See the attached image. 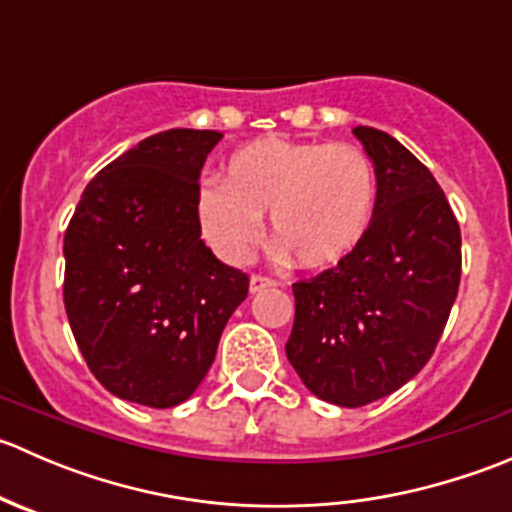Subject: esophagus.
<instances>
[{
	"instance_id": "obj_1",
	"label": "esophagus",
	"mask_w": 512,
	"mask_h": 512,
	"mask_svg": "<svg viewBox=\"0 0 512 512\" xmlns=\"http://www.w3.org/2000/svg\"><path fill=\"white\" fill-rule=\"evenodd\" d=\"M277 282L272 280V277H265V275H252L250 277V292L255 294V292H262V289H267V287H275Z\"/></svg>"
}]
</instances>
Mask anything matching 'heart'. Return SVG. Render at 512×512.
<instances>
[{"label": "heart", "mask_w": 512, "mask_h": 512, "mask_svg": "<svg viewBox=\"0 0 512 512\" xmlns=\"http://www.w3.org/2000/svg\"><path fill=\"white\" fill-rule=\"evenodd\" d=\"M376 200L379 178L361 148L260 138L227 158L223 183L200 188L198 223L213 250L240 265L270 213L287 255L304 270H327L359 250Z\"/></svg>", "instance_id": "obj_1"}]
</instances>
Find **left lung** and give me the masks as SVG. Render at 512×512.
<instances>
[{
  "label": "left lung",
  "mask_w": 512,
  "mask_h": 512,
  "mask_svg": "<svg viewBox=\"0 0 512 512\" xmlns=\"http://www.w3.org/2000/svg\"><path fill=\"white\" fill-rule=\"evenodd\" d=\"M379 178L359 250L294 292L287 359L329 404L366 406L426 366L461 282V227L431 170L389 133L356 126Z\"/></svg>",
  "instance_id": "1"
}]
</instances>
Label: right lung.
<instances>
[{"label":"right lung","mask_w":512,"mask_h":512,"mask_svg":"<svg viewBox=\"0 0 512 512\" xmlns=\"http://www.w3.org/2000/svg\"><path fill=\"white\" fill-rule=\"evenodd\" d=\"M223 133L170 128L86 185L64 235V304L113 396L170 409L193 396L250 277L200 237V170Z\"/></svg>","instance_id":"right-lung-1"}]
</instances>
